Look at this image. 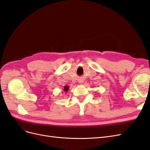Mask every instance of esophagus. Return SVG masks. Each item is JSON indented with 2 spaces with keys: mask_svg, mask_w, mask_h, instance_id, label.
Returning a JSON list of instances; mask_svg holds the SVG:
<instances>
[{
  "mask_svg": "<svg viewBox=\"0 0 150 150\" xmlns=\"http://www.w3.org/2000/svg\"><path fill=\"white\" fill-rule=\"evenodd\" d=\"M78 83H80V84L83 83V79H82V78H79V79H78Z\"/></svg>",
  "mask_w": 150,
  "mask_h": 150,
  "instance_id": "obj_1",
  "label": "esophagus"
}]
</instances>
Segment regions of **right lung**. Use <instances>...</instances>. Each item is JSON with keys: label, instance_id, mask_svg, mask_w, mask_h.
<instances>
[{"label": "right lung", "instance_id": "1", "mask_svg": "<svg viewBox=\"0 0 150 150\" xmlns=\"http://www.w3.org/2000/svg\"><path fill=\"white\" fill-rule=\"evenodd\" d=\"M68 89H69V86H65L64 88V91L66 93V92L67 91H68Z\"/></svg>", "mask_w": 150, "mask_h": 150}]
</instances>
